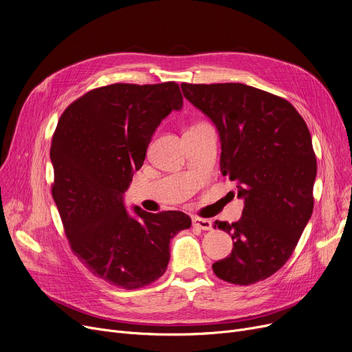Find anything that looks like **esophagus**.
<instances>
[{
	"label": "esophagus",
	"instance_id": "obj_1",
	"mask_svg": "<svg viewBox=\"0 0 352 352\" xmlns=\"http://www.w3.org/2000/svg\"><path fill=\"white\" fill-rule=\"evenodd\" d=\"M192 226L200 228V230H212V221L207 219L200 217H192Z\"/></svg>",
	"mask_w": 352,
	"mask_h": 352
}]
</instances>
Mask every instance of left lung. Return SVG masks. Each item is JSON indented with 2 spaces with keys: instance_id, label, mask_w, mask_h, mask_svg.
I'll return each mask as SVG.
<instances>
[{
  "instance_id": "obj_1",
  "label": "left lung",
  "mask_w": 352,
  "mask_h": 352,
  "mask_svg": "<svg viewBox=\"0 0 352 352\" xmlns=\"http://www.w3.org/2000/svg\"><path fill=\"white\" fill-rule=\"evenodd\" d=\"M181 89L216 125L220 170L244 200L239 221L214 223L232 236L233 250L212 270L233 285L265 280L287 262L312 216L316 158L309 129L287 100L248 85Z\"/></svg>"
}]
</instances>
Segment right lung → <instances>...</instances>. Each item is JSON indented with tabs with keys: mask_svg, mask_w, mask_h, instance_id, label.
<instances>
[{
	"mask_svg": "<svg viewBox=\"0 0 352 352\" xmlns=\"http://www.w3.org/2000/svg\"><path fill=\"white\" fill-rule=\"evenodd\" d=\"M182 108L175 82L115 83L87 91L60 116L50 160L52 194L73 253L118 287L138 289L161 278L171 239L191 219L181 211L125 208L124 194L142 166L161 120Z\"/></svg>",
	"mask_w": 352,
	"mask_h": 352,
	"instance_id": "1",
	"label": "right lung"
}]
</instances>
